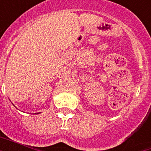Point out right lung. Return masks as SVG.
I'll list each match as a JSON object with an SVG mask.
<instances>
[{"mask_svg":"<svg viewBox=\"0 0 151 151\" xmlns=\"http://www.w3.org/2000/svg\"><path fill=\"white\" fill-rule=\"evenodd\" d=\"M35 114H36V113H35Z\"/></svg>","mask_w":151,"mask_h":151,"instance_id":"1","label":"right lung"}]
</instances>
